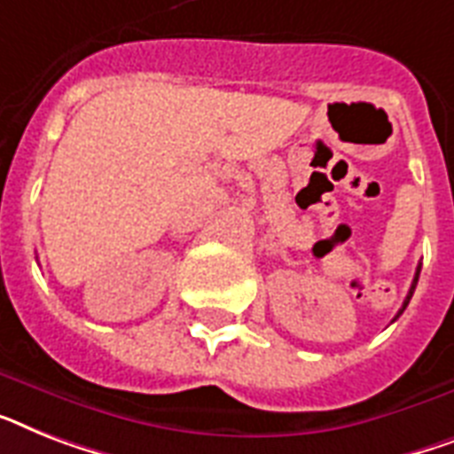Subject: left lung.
Returning <instances> with one entry per match:
<instances>
[{
    "mask_svg": "<svg viewBox=\"0 0 454 454\" xmlns=\"http://www.w3.org/2000/svg\"><path fill=\"white\" fill-rule=\"evenodd\" d=\"M419 270H422V265H418V272H415V279H412V285H411V291H408V296H406V301H403V308H401V310H399V315H401V312H403V310H406V305H408V303H411V298H412V291H415V285H418ZM399 315H396V317H399Z\"/></svg>",
    "mask_w": 454,
    "mask_h": 454,
    "instance_id": "8db88e82",
    "label": "left lung"
}]
</instances>
